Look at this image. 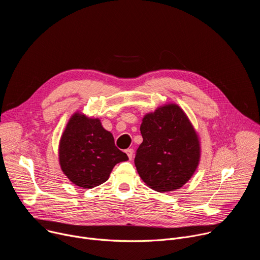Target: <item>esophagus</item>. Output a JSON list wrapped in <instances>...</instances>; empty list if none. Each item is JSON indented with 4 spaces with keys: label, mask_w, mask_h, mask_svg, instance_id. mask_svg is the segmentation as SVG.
<instances>
[{
    "label": "esophagus",
    "mask_w": 260,
    "mask_h": 260,
    "mask_svg": "<svg viewBox=\"0 0 260 260\" xmlns=\"http://www.w3.org/2000/svg\"><path fill=\"white\" fill-rule=\"evenodd\" d=\"M125 153L127 154V156H128L129 159L133 158V155H134V150H133V149H127V150H125Z\"/></svg>",
    "instance_id": "obj_1"
}]
</instances>
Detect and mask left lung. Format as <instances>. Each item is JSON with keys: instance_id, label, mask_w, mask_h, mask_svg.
Segmentation results:
<instances>
[{"instance_id": "obj_1", "label": "left lung", "mask_w": 260, "mask_h": 260, "mask_svg": "<svg viewBox=\"0 0 260 260\" xmlns=\"http://www.w3.org/2000/svg\"><path fill=\"white\" fill-rule=\"evenodd\" d=\"M135 166L141 179L155 191L181 188L194 174L201 157L199 136L176 104L158 107L144 116Z\"/></svg>"}]
</instances>
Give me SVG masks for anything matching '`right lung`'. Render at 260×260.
Segmentation results:
<instances>
[{
	"label": "right lung",
	"instance_id": "1",
	"mask_svg": "<svg viewBox=\"0 0 260 260\" xmlns=\"http://www.w3.org/2000/svg\"><path fill=\"white\" fill-rule=\"evenodd\" d=\"M58 159L72 183L89 189L106 182L114 166L128 157L115 146L113 135L102 126L99 118L76 112L60 138Z\"/></svg>",
	"mask_w": 260,
	"mask_h": 260
}]
</instances>
